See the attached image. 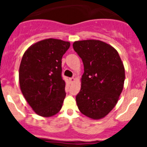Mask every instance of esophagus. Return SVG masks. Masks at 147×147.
<instances>
[{
	"label": "esophagus",
	"mask_w": 147,
	"mask_h": 147,
	"mask_svg": "<svg viewBox=\"0 0 147 147\" xmlns=\"http://www.w3.org/2000/svg\"><path fill=\"white\" fill-rule=\"evenodd\" d=\"M69 80H70V82H71V83H74L75 82V78H74V77L70 78Z\"/></svg>",
	"instance_id": "esophagus-1"
}]
</instances>
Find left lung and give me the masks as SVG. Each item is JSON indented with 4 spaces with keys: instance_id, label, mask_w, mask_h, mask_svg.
Masks as SVG:
<instances>
[{
    "instance_id": "left-lung-1",
    "label": "left lung",
    "mask_w": 147,
    "mask_h": 147,
    "mask_svg": "<svg viewBox=\"0 0 147 147\" xmlns=\"http://www.w3.org/2000/svg\"><path fill=\"white\" fill-rule=\"evenodd\" d=\"M74 49L82 59L84 74L76 96L83 115L98 120L114 108L124 88L125 70L119 53L98 40L75 41Z\"/></svg>"
}]
</instances>
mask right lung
<instances>
[{"instance_id": "obj_1", "label": "right lung", "mask_w": 147, "mask_h": 147, "mask_svg": "<svg viewBox=\"0 0 147 147\" xmlns=\"http://www.w3.org/2000/svg\"><path fill=\"white\" fill-rule=\"evenodd\" d=\"M69 42L49 38L32 45L25 51L19 68L23 96L37 115L51 117L59 112L66 93L62 78V57Z\"/></svg>"}]
</instances>
